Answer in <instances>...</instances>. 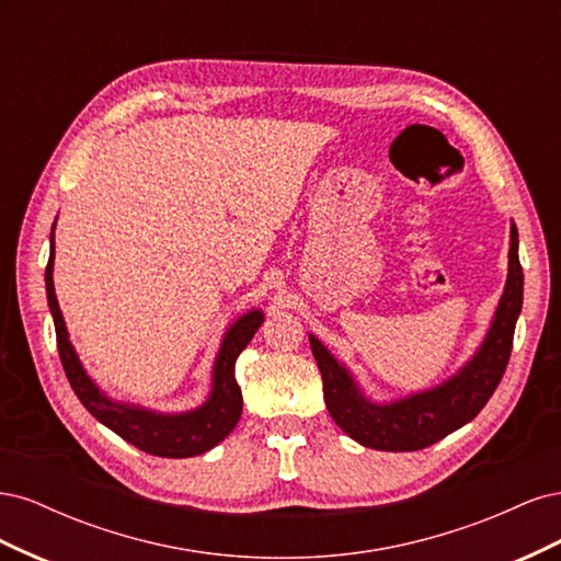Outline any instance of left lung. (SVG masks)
<instances>
[{"mask_svg":"<svg viewBox=\"0 0 561 561\" xmlns=\"http://www.w3.org/2000/svg\"><path fill=\"white\" fill-rule=\"evenodd\" d=\"M522 290L524 276L517 254V229L513 227L505 293L478 355L447 383L388 407L367 402L348 371L316 336H309L322 375V396L336 426L348 433L355 443L381 451H416L466 426L494 396L511 360L515 322L522 311Z\"/></svg>","mask_w":561,"mask_h":561,"instance_id":"left-lung-1","label":"left lung"}]
</instances>
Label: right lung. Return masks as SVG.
<instances>
[{
	"label": "right lung",
	"instance_id": "1",
	"mask_svg": "<svg viewBox=\"0 0 561 561\" xmlns=\"http://www.w3.org/2000/svg\"><path fill=\"white\" fill-rule=\"evenodd\" d=\"M46 297L50 316H54L56 342L67 381H70L81 404L100 423H105L110 431L124 437L126 443L151 456L190 458L213 449L236 428L243 412V396L239 383H236L233 369L241 351L250 344V339L262 325L264 318L260 311H252L241 320H236V325L227 332L213 369V393L208 402L196 412L165 416L138 410V407L116 404L100 393L95 383L87 377L70 339H67V328L54 290V233H50V254L46 264Z\"/></svg>",
	"mask_w": 561,
	"mask_h": 561
}]
</instances>
